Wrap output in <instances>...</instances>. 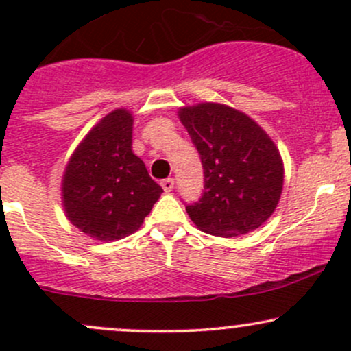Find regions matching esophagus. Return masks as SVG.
Listing matches in <instances>:
<instances>
[{
  "label": "esophagus",
  "mask_w": 351,
  "mask_h": 351,
  "mask_svg": "<svg viewBox=\"0 0 351 351\" xmlns=\"http://www.w3.org/2000/svg\"><path fill=\"white\" fill-rule=\"evenodd\" d=\"M162 188L165 189V193L173 191V188H175V180H173V178L163 180V181H162Z\"/></svg>",
  "instance_id": "esophagus-1"
}]
</instances>
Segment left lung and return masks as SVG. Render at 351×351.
Masks as SVG:
<instances>
[{
	"mask_svg": "<svg viewBox=\"0 0 351 351\" xmlns=\"http://www.w3.org/2000/svg\"><path fill=\"white\" fill-rule=\"evenodd\" d=\"M198 148L204 193L186 206L199 231L247 234L272 216L284 186V162L272 138L249 115L216 102L178 110Z\"/></svg>",
	"mask_w": 351,
	"mask_h": 351,
	"instance_id": "obj_1",
	"label": "left lung"
}]
</instances>
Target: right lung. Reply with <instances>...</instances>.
Listing matches in <instances>:
<instances>
[{
  "instance_id": "obj_1",
  "label": "right lung",
  "mask_w": 351,
  "mask_h": 351,
  "mask_svg": "<svg viewBox=\"0 0 351 351\" xmlns=\"http://www.w3.org/2000/svg\"><path fill=\"white\" fill-rule=\"evenodd\" d=\"M132 112L115 108L84 136L64 170V213L95 241L134 234L163 193L132 150Z\"/></svg>"
}]
</instances>
